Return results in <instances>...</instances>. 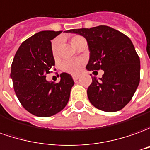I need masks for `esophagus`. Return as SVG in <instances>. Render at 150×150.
<instances>
[{
  "label": "esophagus",
  "instance_id": "esophagus-1",
  "mask_svg": "<svg viewBox=\"0 0 150 150\" xmlns=\"http://www.w3.org/2000/svg\"><path fill=\"white\" fill-rule=\"evenodd\" d=\"M72 78H73V79L75 81V80H77V79H79V75H73V76H72Z\"/></svg>",
  "mask_w": 150,
  "mask_h": 150
}]
</instances>
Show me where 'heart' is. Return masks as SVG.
<instances>
[{"mask_svg":"<svg viewBox=\"0 0 150 150\" xmlns=\"http://www.w3.org/2000/svg\"><path fill=\"white\" fill-rule=\"evenodd\" d=\"M85 40L82 36L79 35H75L71 38V42L72 45L77 47V46L79 45V43L82 41ZM59 45H60V39L59 38H56L55 40L52 41V52L54 57H57L58 55V49H59ZM84 64V61L81 58H78V59H67L65 61H63L61 66V69L62 71L67 72L71 75H77L79 74L82 67Z\"/></svg>","mask_w":150,"mask_h":150,"instance_id":"heart-1","label":"heart"}]
</instances>
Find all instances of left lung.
<instances>
[{
	"label": "left lung",
	"instance_id": "left-lung-1",
	"mask_svg": "<svg viewBox=\"0 0 150 150\" xmlns=\"http://www.w3.org/2000/svg\"><path fill=\"white\" fill-rule=\"evenodd\" d=\"M68 33H78L87 40L90 52L87 70L104 71L100 80L92 77L87 90L90 103L108 112L122 109L139 83L140 62L131 39L106 25L71 29Z\"/></svg>",
	"mask_w": 150,
	"mask_h": 150
}]
</instances>
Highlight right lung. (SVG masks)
I'll return each mask as SVG.
<instances>
[{
    "label": "right lung",
    "instance_id": "right-lung-1",
    "mask_svg": "<svg viewBox=\"0 0 150 150\" xmlns=\"http://www.w3.org/2000/svg\"><path fill=\"white\" fill-rule=\"evenodd\" d=\"M62 32L41 31L28 38L17 50L11 65L15 94L24 108L37 117H47L62 111L75 83L67 73L61 74L58 83L46 79L55 66L51 40Z\"/></svg>",
    "mask_w": 150,
    "mask_h": 150
}]
</instances>
